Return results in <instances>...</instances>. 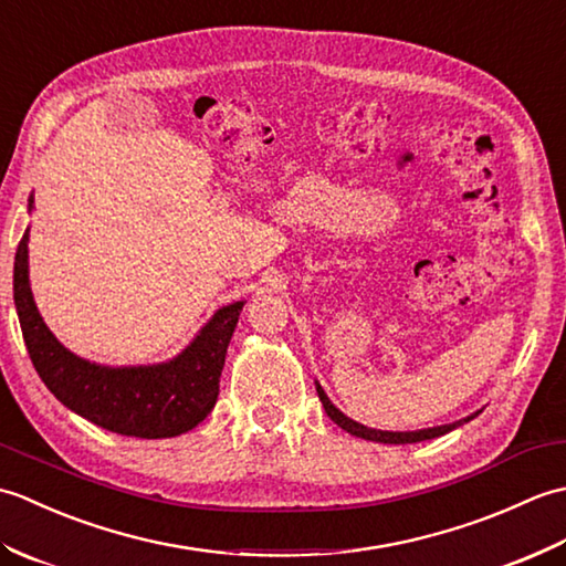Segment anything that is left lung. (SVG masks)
<instances>
[{"instance_id":"8db88e82","label":"left lung","mask_w":566,"mask_h":566,"mask_svg":"<svg viewBox=\"0 0 566 566\" xmlns=\"http://www.w3.org/2000/svg\"><path fill=\"white\" fill-rule=\"evenodd\" d=\"M316 391H318V399L323 403V408H326L328 418L333 420V423H338L343 430L350 432V436L355 438H363V440H371V442H384V444H408V442H423V440H432V438H440L444 436V432H450L454 428H460L464 423H469V420L476 418L482 411H476L472 416H467L462 420H454V423H444V426H432V428H420V430H377V428H367L363 423H357V420L347 418L340 408H335L333 401L328 399V394L323 391L321 384L316 381Z\"/></svg>"}]
</instances>
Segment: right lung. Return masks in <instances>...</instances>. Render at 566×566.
<instances>
[{"mask_svg": "<svg viewBox=\"0 0 566 566\" xmlns=\"http://www.w3.org/2000/svg\"><path fill=\"white\" fill-rule=\"evenodd\" d=\"M33 197H29V213ZM14 304L31 363L55 399L90 423L128 438H175L197 428L219 399L226 350L245 302L221 306L167 363L109 367L77 357L45 326L29 282V228L14 258Z\"/></svg>", "mask_w": 566, "mask_h": 566, "instance_id": "right-lung-1", "label": "right lung"}]
</instances>
